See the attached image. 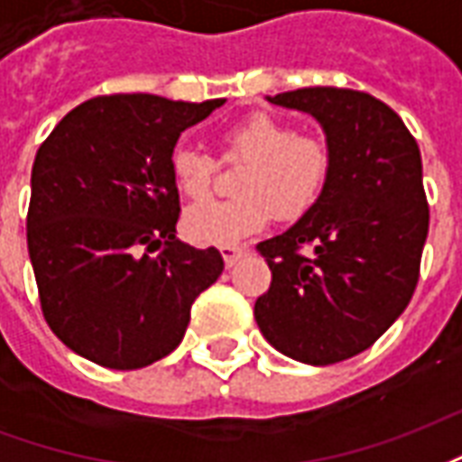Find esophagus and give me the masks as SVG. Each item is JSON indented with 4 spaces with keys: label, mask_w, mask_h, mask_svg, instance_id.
<instances>
[{
    "label": "esophagus",
    "mask_w": 462,
    "mask_h": 462,
    "mask_svg": "<svg viewBox=\"0 0 462 462\" xmlns=\"http://www.w3.org/2000/svg\"><path fill=\"white\" fill-rule=\"evenodd\" d=\"M220 252H222V260H225V267H235V264L247 254L245 247H222Z\"/></svg>",
    "instance_id": "1"
}]
</instances>
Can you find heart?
Segmentation results:
<instances>
[{
	"instance_id": "1",
	"label": "heart",
	"mask_w": 462,
	"mask_h": 462,
	"mask_svg": "<svg viewBox=\"0 0 462 462\" xmlns=\"http://www.w3.org/2000/svg\"><path fill=\"white\" fill-rule=\"evenodd\" d=\"M227 158H245L250 165L237 180L240 198L195 205L182 217V232L195 245L230 247L260 232L272 215L300 220L314 208L329 178L327 143L301 135L294 125L272 114H252L222 135ZM217 165L198 148H175L171 175L180 195L205 200L212 190Z\"/></svg>"
}]
</instances>
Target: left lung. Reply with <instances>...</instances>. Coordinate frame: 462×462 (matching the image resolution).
Segmentation results:
<instances>
[{
  "label": "left lung",
  "mask_w": 462,
  "mask_h": 462,
  "mask_svg": "<svg viewBox=\"0 0 462 462\" xmlns=\"http://www.w3.org/2000/svg\"><path fill=\"white\" fill-rule=\"evenodd\" d=\"M267 101L317 118L331 168L314 208L257 245L272 284L254 319L284 356L329 366L366 351L413 297L428 237L420 151L364 91L314 86Z\"/></svg>",
  "instance_id": "obj_1"
}]
</instances>
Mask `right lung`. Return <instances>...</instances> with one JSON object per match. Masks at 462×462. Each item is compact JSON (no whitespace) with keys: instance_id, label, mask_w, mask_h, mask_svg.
I'll return each mask as SVG.
<instances>
[{"instance_id":"right-lung-1","label":"right lung","mask_w":462,"mask_h":462,"mask_svg":"<svg viewBox=\"0 0 462 462\" xmlns=\"http://www.w3.org/2000/svg\"><path fill=\"white\" fill-rule=\"evenodd\" d=\"M222 104L96 96L36 151L29 260L46 324L79 356L116 371L168 356L192 301L222 274L215 247L175 237L180 198L171 175L180 133Z\"/></svg>"}]
</instances>
